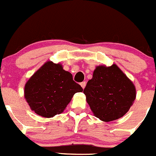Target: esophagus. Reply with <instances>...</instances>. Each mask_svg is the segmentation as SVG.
Returning <instances> with one entry per match:
<instances>
[{
  "label": "esophagus",
  "mask_w": 156,
  "mask_h": 156,
  "mask_svg": "<svg viewBox=\"0 0 156 156\" xmlns=\"http://www.w3.org/2000/svg\"><path fill=\"white\" fill-rule=\"evenodd\" d=\"M80 85H81V88H82L83 89H84V88H85V86H86V82H85V81H82V82H81V84H80Z\"/></svg>",
  "instance_id": "esophagus-1"
}]
</instances>
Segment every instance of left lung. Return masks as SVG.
Returning a JSON list of instances; mask_svg holds the SVG:
<instances>
[{"label":"left lung","instance_id":"left-lung-1","mask_svg":"<svg viewBox=\"0 0 156 156\" xmlns=\"http://www.w3.org/2000/svg\"><path fill=\"white\" fill-rule=\"evenodd\" d=\"M83 92L94 116L104 122L125 115L136 97L134 84L115 64L96 67Z\"/></svg>","mask_w":156,"mask_h":156}]
</instances>
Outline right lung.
I'll list each match as a JSON object with an SVG mask.
<instances>
[{
	"label": "right lung",
	"mask_w": 156,
	"mask_h": 156,
	"mask_svg": "<svg viewBox=\"0 0 156 156\" xmlns=\"http://www.w3.org/2000/svg\"><path fill=\"white\" fill-rule=\"evenodd\" d=\"M82 91L61 64L47 62L25 84L24 98L36 114L51 118L63 112L74 94Z\"/></svg>",
	"instance_id": "right-lung-1"
}]
</instances>
